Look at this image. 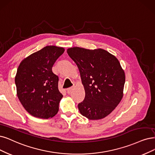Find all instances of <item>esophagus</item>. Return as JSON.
<instances>
[{
    "label": "esophagus",
    "instance_id": "obj_1",
    "mask_svg": "<svg viewBox=\"0 0 155 155\" xmlns=\"http://www.w3.org/2000/svg\"><path fill=\"white\" fill-rule=\"evenodd\" d=\"M73 87H70V88L67 89V93H68V94H70L71 93L72 91L73 90Z\"/></svg>",
    "mask_w": 155,
    "mask_h": 155
}]
</instances>
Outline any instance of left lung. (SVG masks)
Listing matches in <instances>:
<instances>
[{
	"instance_id": "8db88e82",
	"label": "left lung",
	"mask_w": 155,
	"mask_h": 155,
	"mask_svg": "<svg viewBox=\"0 0 155 155\" xmlns=\"http://www.w3.org/2000/svg\"><path fill=\"white\" fill-rule=\"evenodd\" d=\"M67 52L78 68L85 93L80 112L90 120L109 115L123 96L125 73L118 59L101 48L73 47Z\"/></svg>"
}]
</instances>
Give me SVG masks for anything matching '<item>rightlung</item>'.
Instances as JSON below:
<instances>
[{"label":"right lung","instance_id":"add662e5","mask_svg":"<svg viewBox=\"0 0 155 155\" xmlns=\"http://www.w3.org/2000/svg\"><path fill=\"white\" fill-rule=\"evenodd\" d=\"M64 51L62 47L47 46L22 60L17 69V96L34 117L48 119L59 110L63 96L58 89L59 77L51 68Z\"/></svg>","mask_w":155,"mask_h":155}]
</instances>
